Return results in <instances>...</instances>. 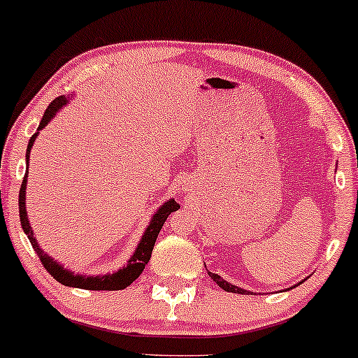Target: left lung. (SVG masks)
<instances>
[{
  "label": "left lung",
  "mask_w": 358,
  "mask_h": 358,
  "mask_svg": "<svg viewBox=\"0 0 358 358\" xmlns=\"http://www.w3.org/2000/svg\"><path fill=\"white\" fill-rule=\"evenodd\" d=\"M209 275H210L212 278H214L215 284H217L219 287H221V289L226 290V292H234V294H250L248 290L239 289V287H236V285H233V284H229V282H226V280H224V278L219 277L217 273H212V272H209Z\"/></svg>",
  "instance_id": "8db88e82"
}]
</instances>
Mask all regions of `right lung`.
Masks as SVG:
<instances>
[{"instance_id": "1", "label": "right lung", "mask_w": 358, "mask_h": 358, "mask_svg": "<svg viewBox=\"0 0 358 358\" xmlns=\"http://www.w3.org/2000/svg\"><path fill=\"white\" fill-rule=\"evenodd\" d=\"M66 103H68L66 96H57L56 100L50 101V105L47 107L44 117H42V120H41V125H38V129H37V132H35V134L32 136L29 146H27V168H29L30 149H32V146H34V141H35V137H37L38 131H41V129H44L45 125L50 122V119L56 115L57 110L61 107H64ZM25 188H27V175H25V178H23L22 187H20V195H18L20 222H22L23 233L27 234V238H29L30 243H32L35 253H37L38 258H41L42 265H44V268L47 270V272L52 275V277L56 278L57 282H61L62 285H68V287L86 289V290H120V289L129 287V285H131L132 282H134L136 278L139 277L141 273H143L144 266L148 265L149 258H151L152 248H155L156 238H158L161 227H163V224L168 219V215H170L171 212H175L176 209H180V206L173 199L168 200V202H164V206L159 207V210L156 212L155 215H152L151 224L148 226L146 233H144V236H143V239H141L139 246L136 248L131 260L127 262V266H125V268H122L115 273L103 275V277H83V275L69 273L68 270L62 268V266L59 265L57 262H54L52 258L49 257V255H45L44 251L41 250V246L37 245V239L34 238L32 227H30L29 219H27Z\"/></svg>"}]
</instances>
